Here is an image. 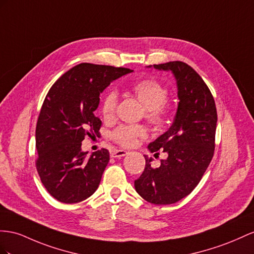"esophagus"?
<instances>
[{"label": "esophagus", "mask_w": 254, "mask_h": 254, "mask_svg": "<svg viewBox=\"0 0 254 254\" xmlns=\"http://www.w3.org/2000/svg\"><path fill=\"white\" fill-rule=\"evenodd\" d=\"M127 154V151L126 150H113L110 152V157L112 158H122Z\"/></svg>", "instance_id": "obj_1"}]
</instances>
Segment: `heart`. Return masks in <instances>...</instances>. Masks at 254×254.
I'll return each mask as SVG.
<instances>
[{"instance_id": "b5f03b06", "label": "heart", "mask_w": 254, "mask_h": 254, "mask_svg": "<svg viewBox=\"0 0 254 254\" xmlns=\"http://www.w3.org/2000/svg\"><path fill=\"white\" fill-rule=\"evenodd\" d=\"M131 93L145 107V117L148 121L157 127H162L170 116L171 109L166 103L168 92L162 84L154 79H142L135 82L129 89ZM118 96L114 91H109L104 96L101 112L104 119L113 120ZM147 136V128L144 126H120L112 134L113 139L123 147H133L140 138Z\"/></svg>"}]
</instances>
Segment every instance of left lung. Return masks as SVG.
<instances>
[{
	"mask_svg": "<svg viewBox=\"0 0 254 254\" xmlns=\"http://www.w3.org/2000/svg\"><path fill=\"white\" fill-rule=\"evenodd\" d=\"M153 67L174 74L179 103L171 127L148 145L154 155L162 150L167 159L153 168L152 159L145 155V170L134 186L149 203L170 205L189 195L210 164L218 116L209 88L190 65L173 61Z\"/></svg>",
	"mask_w": 254,
	"mask_h": 254,
	"instance_id": "1",
	"label": "left lung"
}]
</instances>
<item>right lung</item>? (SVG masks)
<instances>
[{
    "label": "right lung",
    "mask_w": 254,
    "mask_h": 254,
    "mask_svg": "<svg viewBox=\"0 0 254 254\" xmlns=\"http://www.w3.org/2000/svg\"><path fill=\"white\" fill-rule=\"evenodd\" d=\"M133 71L91 63L78 64L50 88L38 116L36 170L51 196L65 204L90 197L109 162L107 149L88 157L81 151L86 136L99 135L102 121L95 117L100 94L112 81Z\"/></svg>",
    "instance_id": "obj_1"
}]
</instances>
